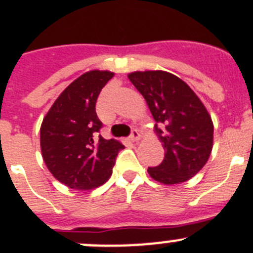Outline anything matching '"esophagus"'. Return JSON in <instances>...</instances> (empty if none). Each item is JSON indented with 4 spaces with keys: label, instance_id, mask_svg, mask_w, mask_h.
Here are the masks:
<instances>
[{
    "label": "esophagus",
    "instance_id": "esophagus-1",
    "mask_svg": "<svg viewBox=\"0 0 253 253\" xmlns=\"http://www.w3.org/2000/svg\"><path fill=\"white\" fill-rule=\"evenodd\" d=\"M128 140L132 141V142H137V141L140 140V132H138L136 128L132 129L131 134H129Z\"/></svg>",
    "mask_w": 253,
    "mask_h": 253
}]
</instances>
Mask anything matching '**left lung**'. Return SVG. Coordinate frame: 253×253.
<instances>
[{
	"instance_id": "left-lung-1",
	"label": "left lung",
	"mask_w": 253,
	"mask_h": 253,
	"mask_svg": "<svg viewBox=\"0 0 253 253\" xmlns=\"http://www.w3.org/2000/svg\"><path fill=\"white\" fill-rule=\"evenodd\" d=\"M155 119L165 159L148 167L153 180L174 185L190 180L206 165L212 151L213 124L204 103L186 82L165 71L128 75Z\"/></svg>"
}]
</instances>
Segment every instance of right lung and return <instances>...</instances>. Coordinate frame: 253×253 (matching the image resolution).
<instances>
[{"mask_svg": "<svg viewBox=\"0 0 253 253\" xmlns=\"http://www.w3.org/2000/svg\"><path fill=\"white\" fill-rule=\"evenodd\" d=\"M113 77L108 71H89L75 80L52 105L41 126L42 157L53 177L75 190H92L112 174L125 147L98 134L96 113L101 89Z\"/></svg>", "mask_w": 253, "mask_h": 253, "instance_id": "1", "label": "right lung"}]
</instances>
